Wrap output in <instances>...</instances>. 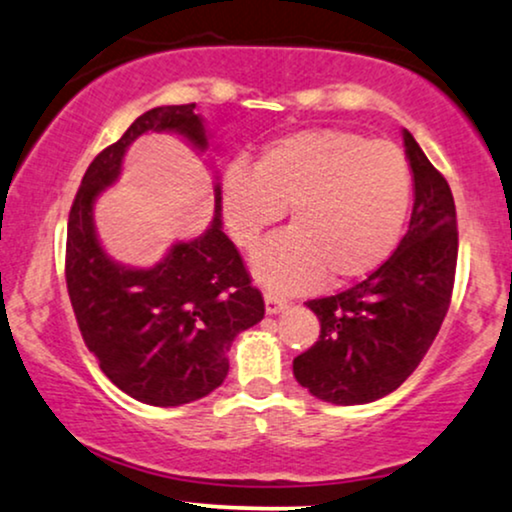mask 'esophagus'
Here are the masks:
<instances>
[{
	"label": "esophagus",
	"instance_id": "1",
	"mask_svg": "<svg viewBox=\"0 0 512 512\" xmlns=\"http://www.w3.org/2000/svg\"><path fill=\"white\" fill-rule=\"evenodd\" d=\"M264 305H267V315H279L281 310H286L288 307V300L276 293H264Z\"/></svg>",
	"mask_w": 512,
	"mask_h": 512
}]
</instances>
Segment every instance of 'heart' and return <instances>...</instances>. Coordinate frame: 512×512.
<instances>
[{
  "label": "heart",
  "mask_w": 512,
  "mask_h": 512,
  "mask_svg": "<svg viewBox=\"0 0 512 512\" xmlns=\"http://www.w3.org/2000/svg\"><path fill=\"white\" fill-rule=\"evenodd\" d=\"M408 157L389 140L353 131H300L262 150L255 171L231 166L224 214L240 248L252 250L291 209V231L255 257V276L274 291L360 279L386 260L408 217Z\"/></svg>",
  "instance_id": "obj_1"
}]
</instances>
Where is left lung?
I'll use <instances>...</instances> for the list:
<instances>
[{
  "label": "left lung",
  "mask_w": 512,
  "mask_h": 512,
  "mask_svg": "<svg viewBox=\"0 0 512 512\" xmlns=\"http://www.w3.org/2000/svg\"><path fill=\"white\" fill-rule=\"evenodd\" d=\"M403 140L415 178L408 233L365 281L307 300L322 331L295 357L293 374L326 403L362 405L396 391L432 348L451 305L458 264L453 193L408 131Z\"/></svg>",
  "instance_id": "obj_1"
}]
</instances>
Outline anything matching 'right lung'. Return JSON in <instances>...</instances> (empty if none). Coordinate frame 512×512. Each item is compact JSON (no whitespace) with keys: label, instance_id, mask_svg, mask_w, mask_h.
Wrapping results in <instances>:
<instances>
[{"label":"right lung","instance_id":"obj_1","mask_svg":"<svg viewBox=\"0 0 512 512\" xmlns=\"http://www.w3.org/2000/svg\"><path fill=\"white\" fill-rule=\"evenodd\" d=\"M150 131H176L197 150L207 147L195 104L150 109L104 147L69 212L66 288L80 336L112 384L140 403L174 408L224 384L233 338L260 322L264 300L221 231L219 186L212 226L176 243L155 267H121L102 250L92 224L95 197L119 178L128 145Z\"/></svg>","mask_w":512,"mask_h":512}]
</instances>
